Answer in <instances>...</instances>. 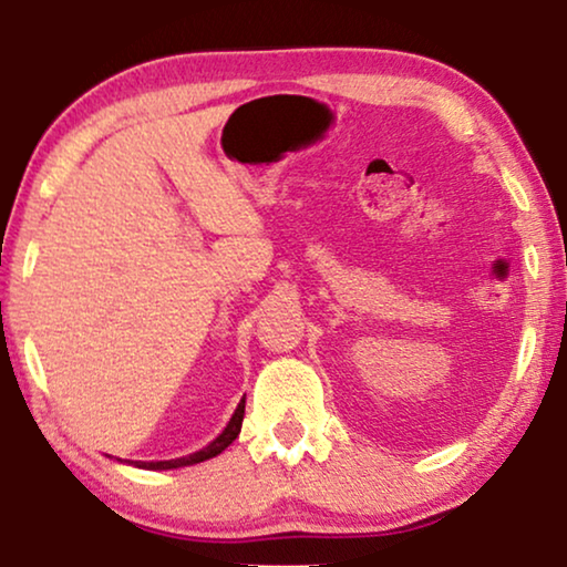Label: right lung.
<instances>
[{
    "label": "right lung",
    "mask_w": 567,
    "mask_h": 567,
    "mask_svg": "<svg viewBox=\"0 0 567 567\" xmlns=\"http://www.w3.org/2000/svg\"><path fill=\"white\" fill-rule=\"evenodd\" d=\"M243 417H245V398L243 402H239L235 415H231V421L227 429H224L219 436H216L212 444H208L206 449H200V452L190 454V456H181V460H169V462H142L136 464V467H144V470H175V467H188V464H198V462H206L212 460V456L221 454L224 449H227L231 441H235L239 436V429H243Z\"/></svg>",
    "instance_id": "1"
}]
</instances>
